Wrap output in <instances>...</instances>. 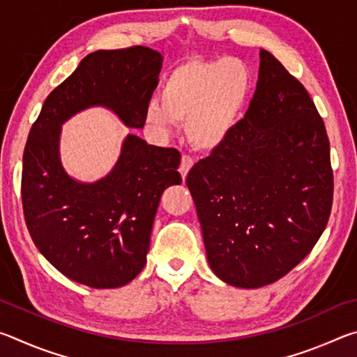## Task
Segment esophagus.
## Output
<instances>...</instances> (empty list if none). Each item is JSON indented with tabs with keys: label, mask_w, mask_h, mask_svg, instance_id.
Instances as JSON below:
<instances>
[{
	"label": "esophagus",
	"mask_w": 357,
	"mask_h": 357,
	"mask_svg": "<svg viewBox=\"0 0 357 357\" xmlns=\"http://www.w3.org/2000/svg\"><path fill=\"white\" fill-rule=\"evenodd\" d=\"M193 167V159L190 155H187V154H184L183 157H181V164H179V173H181V176H183V179H185V176H187V173L190 172V168Z\"/></svg>",
	"instance_id": "esophagus-1"
}]
</instances>
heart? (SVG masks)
I'll list each match as a JSON object with an SVG mask.
<instances>
[{
	"label": "heart",
	"instance_id": "b5f03b06",
	"mask_svg": "<svg viewBox=\"0 0 357 357\" xmlns=\"http://www.w3.org/2000/svg\"><path fill=\"white\" fill-rule=\"evenodd\" d=\"M249 91V69L239 59L189 61L167 77L162 100L148 102L144 121L160 137L187 123L193 146L214 149L236 128Z\"/></svg>",
	"mask_w": 357,
	"mask_h": 357
}]
</instances>
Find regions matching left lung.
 Returning a JSON list of instances; mask_svg holds the SVG:
<instances>
[{"label": "left lung", "instance_id": "8db88e82", "mask_svg": "<svg viewBox=\"0 0 357 357\" xmlns=\"http://www.w3.org/2000/svg\"><path fill=\"white\" fill-rule=\"evenodd\" d=\"M185 183L211 269L233 287L282 279L323 234L334 198L324 121L304 84L269 52H259L244 119Z\"/></svg>", "mask_w": 357, "mask_h": 357}]
</instances>
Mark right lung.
<instances>
[{
	"instance_id": "1",
	"label": "right lung",
	"mask_w": 357,
	"mask_h": 357,
	"mask_svg": "<svg viewBox=\"0 0 357 357\" xmlns=\"http://www.w3.org/2000/svg\"><path fill=\"white\" fill-rule=\"evenodd\" d=\"M160 66V53L143 45L89 53L48 94L29 130L22 170L28 231L59 273L86 287L118 288L140 274L162 192L183 181L181 154L128 135L112 173L82 184L59 164L61 124L104 105L129 128H143Z\"/></svg>"
}]
</instances>
